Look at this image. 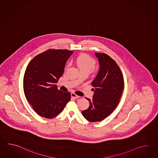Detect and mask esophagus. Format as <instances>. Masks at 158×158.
<instances>
[{
  "label": "esophagus",
  "mask_w": 158,
  "mask_h": 158,
  "mask_svg": "<svg viewBox=\"0 0 158 158\" xmlns=\"http://www.w3.org/2000/svg\"><path fill=\"white\" fill-rule=\"evenodd\" d=\"M71 97L74 98V99H76V98H78L80 97L77 95L76 94H74L73 93H71Z\"/></svg>",
  "instance_id": "obj_1"
}]
</instances>
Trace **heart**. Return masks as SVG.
<instances>
[{
	"instance_id": "heart-1",
	"label": "heart",
	"mask_w": 158,
	"mask_h": 158,
	"mask_svg": "<svg viewBox=\"0 0 158 158\" xmlns=\"http://www.w3.org/2000/svg\"><path fill=\"white\" fill-rule=\"evenodd\" d=\"M77 64L80 71H87L90 72L95 65V61L86 54H81L76 59Z\"/></svg>"
}]
</instances>
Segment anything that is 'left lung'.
<instances>
[{"label":"left lung","instance_id":"1","mask_svg":"<svg viewBox=\"0 0 158 158\" xmlns=\"http://www.w3.org/2000/svg\"><path fill=\"white\" fill-rule=\"evenodd\" d=\"M98 59L99 69L96 77L91 82L94 91L90 106L82 111L88 121L103 120L117 107L124 89V79L121 70L116 61L107 54L95 53Z\"/></svg>","mask_w":158,"mask_h":158}]
</instances>
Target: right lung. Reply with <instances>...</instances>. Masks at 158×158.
Listing matches in <instances>:
<instances>
[{
  "label": "right lung",
  "mask_w": 158,
  "mask_h": 158,
  "mask_svg": "<svg viewBox=\"0 0 158 158\" xmlns=\"http://www.w3.org/2000/svg\"><path fill=\"white\" fill-rule=\"evenodd\" d=\"M73 52L50 49L34 57L27 66L23 80L24 94L34 110L42 117H55L71 99V93L58 90L56 84Z\"/></svg>",
  "instance_id": "add662e5"
}]
</instances>
